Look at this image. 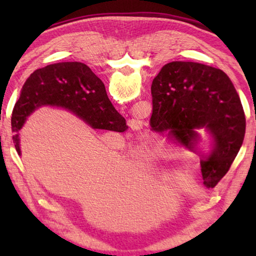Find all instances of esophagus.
I'll list each match as a JSON object with an SVG mask.
<instances>
[{
  "instance_id": "esophagus-1",
  "label": "esophagus",
  "mask_w": 256,
  "mask_h": 256,
  "mask_svg": "<svg viewBox=\"0 0 256 256\" xmlns=\"http://www.w3.org/2000/svg\"><path fill=\"white\" fill-rule=\"evenodd\" d=\"M130 126H131L132 131H134V132L138 133V132H141V128H142V123L138 122V120H133L132 122H131V124H130Z\"/></svg>"
}]
</instances>
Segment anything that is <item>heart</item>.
<instances>
[{
    "mask_svg": "<svg viewBox=\"0 0 256 256\" xmlns=\"http://www.w3.org/2000/svg\"><path fill=\"white\" fill-rule=\"evenodd\" d=\"M164 158L158 156L156 151H150L149 154H144L142 156V162L146 164L148 167H157L159 164H162Z\"/></svg>",
    "mask_w": 256,
    "mask_h": 256,
    "instance_id": "heart-1",
    "label": "heart"
}]
</instances>
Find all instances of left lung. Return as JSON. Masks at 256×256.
<instances>
[{
	"label": "left lung",
	"instance_id": "left-lung-1",
	"mask_svg": "<svg viewBox=\"0 0 256 256\" xmlns=\"http://www.w3.org/2000/svg\"><path fill=\"white\" fill-rule=\"evenodd\" d=\"M151 94V130L190 150L198 138L196 130L209 132L214 149L201 160V172L203 184L214 188L230 168L245 136L244 110L230 79L219 68L176 60L162 66Z\"/></svg>",
	"mask_w": 256,
	"mask_h": 256
}]
</instances>
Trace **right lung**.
<instances>
[{"label": "right lung", "mask_w": 256, "mask_h": 256, "mask_svg": "<svg viewBox=\"0 0 256 256\" xmlns=\"http://www.w3.org/2000/svg\"><path fill=\"white\" fill-rule=\"evenodd\" d=\"M66 108L90 126L105 131H126V120L107 96L102 81L81 62H62L38 68L26 80L12 112L14 144L21 154L19 130L42 106Z\"/></svg>", "instance_id": "obj_1"}]
</instances>
